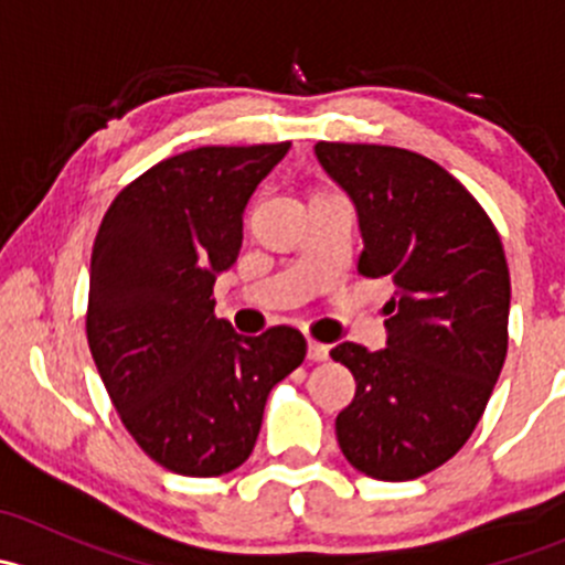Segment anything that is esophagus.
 Listing matches in <instances>:
<instances>
[{"label": "esophagus", "instance_id": "34e87169", "mask_svg": "<svg viewBox=\"0 0 565 565\" xmlns=\"http://www.w3.org/2000/svg\"><path fill=\"white\" fill-rule=\"evenodd\" d=\"M328 352H330L328 347L319 344V341L311 339V341H309V352H306V355H309V361L319 363V361H328Z\"/></svg>", "mask_w": 565, "mask_h": 565}]
</instances>
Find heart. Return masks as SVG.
Masks as SVG:
<instances>
[{
  "label": "heart",
  "instance_id": "obj_1",
  "mask_svg": "<svg viewBox=\"0 0 565 565\" xmlns=\"http://www.w3.org/2000/svg\"><path fill=\"white\" fill-rule=\"evenodd\" d=\"M311 193H322V191H311ZM311 193H309V196H311Z\"/></svg>",
  "mask_w": 565,
  "mask_h": 565
}]
</instances>
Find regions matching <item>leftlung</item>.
Instances as JSON below:
<instances>
[{
    "label": "left lung",
    "mask_w": 565,
    "mask_h": 565,
    "mask_svg": "<svg viewBox=\"0 0 565 565\" xmlns=\"http://www.w3.org/2000/svg\"><path fill=\"white\" fill-rule=\"evenodd\" d=\"M355 202L358 273L388 278V347L344 341L355 377L335 418L341 454L377 481H413L470 440L509 350L511 276L487 210L440 163L385 145L317 141Z\"/></svg>",
    "instance_id": "left-lung-1"
}]
</instances>
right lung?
Masks as SVG:
<instances>
[{
    "label": "right lung",
    "mask_w": 565,
    "mask_h": 565,
    "mask_svg": "<svg viewBox=\"0 0 565 565\" xmlns=\"http://www.w3.org/2000/svg\"><path fill=\"white\" fill-rule=\"evenodd\" d=\"M289 141L196 147L114 196L89 265L87 341L108 398L152 461L180 476L235 470L267 393L303 363L300 330L237 335L215 317V273L237 259L243 210Z\"/></svg>",
    "instance_id": "add662e5"
}]
</instances>
